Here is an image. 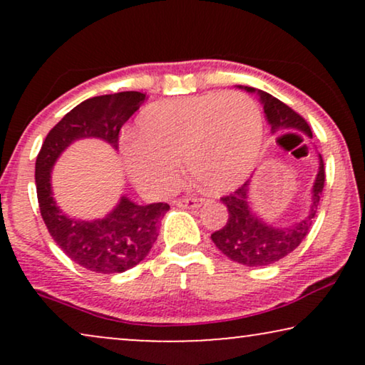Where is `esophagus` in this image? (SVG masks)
Listing matches in <instances>:
<instances>
[{"label": "esophagus", "instance_id": "obj_1", "mask_svg": "<svg viewBox=\"0 0 365 365\" xmlns=\"http://www.w3.org/2000/svg\"><path fill=\"white\" fill-rule=\"evenodd\" d=\"M202 202L204 199L201 197H186V199H179V201H176V206L181 209H196V207H201Z\"/></svg>", "mask_w": 365, "mask_h": 365}]
</instances>
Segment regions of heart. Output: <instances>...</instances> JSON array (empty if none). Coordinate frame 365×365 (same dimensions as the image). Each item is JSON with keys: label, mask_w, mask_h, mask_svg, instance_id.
I'll return each mask as SVG.
<instances>
[{"label": "heart", "mask_w": 365, "mask_h": 365, "mask_svg": "<svg viewBox=\"0 0 365 365\" xmlns=\"http://www.w3.org/2000/svg\"><path fill=\"white\" fill-rule=\"evenodd\" d=\"M262 116L239 91L168 99L144 109L138 136L123 144V163L139 189L168 194L179 179V158L204 189L231 191L249 178L262 148Z\"/></svg>", "instance_id": "1"}]
</instances>
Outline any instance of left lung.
Returning a JSON list of instances; mask_svg holds the SVG:
<instances>
[{"label": "left lung", "mask_w": 365, "mask_h": 365, "mask_svg": "<svg viewBox=\"0 0 365 365\" xmlns=\"http://www.w3.org/2000/svg\"><path fill=\"white\" fill-rule=\"evenodd\" d=\"M242 89H246L247 93H257L267 123L271 124L272 134L281 131H301L312 138V131L306 119L289 108L287 104L261 89L249 86H244ZM324 181H326V171H324L322 156L319 154V171L312 186L311 209L301 222L292 224L289 227H276L272 224L264 222L252 211L247 199L249 181H246L229 196L221 197L222 204L227 207L229 217L226 226L211 234L212 242L231 261L249 267L271 266V264L281 261L307 236L314 217H316L319 201H321Z\"/></svg>", "instance_id": "1"}]
</instances>
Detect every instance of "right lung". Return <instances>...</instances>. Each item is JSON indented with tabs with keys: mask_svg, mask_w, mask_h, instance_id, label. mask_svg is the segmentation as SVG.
<instances>
[{
	"mask_svg": "<svg viewBox=\"0 0 365 365\" xmlns=\"http://www.w3.org/2000/svg\"><path fill=\"white\" fill-rule=\"evenodd\" d=\"M146 94L123 91L89 98L71 109L43 141L36 158L39 211L54 242L79 266L93 272H124L138 266L159 236V224L169 211L166 202L139 206L126 196L103 219L79 221L58 207L51 191V169L69 144L98 138L118 149L123 124L138 111Z\"/></svg>",
	"mask_w": 365,
	"mask_h": 365,
	"instance_id": "1",
	"label": "right lung"
}]
</instances>
